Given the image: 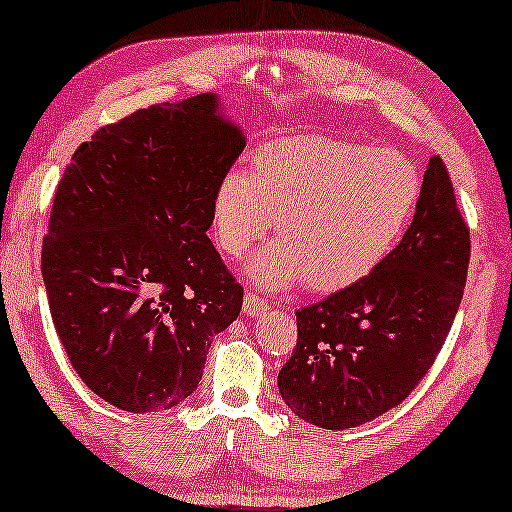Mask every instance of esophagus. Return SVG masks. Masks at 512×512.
<instances>
[{
    "label": "esophagus",
    "mask_w": 512,
    "mask_h": 512,
    "mask_svg": "<svg viewBox=\"0 0 512 512\" xmlns=\"http://www.w3.org/2000/svg\"><path fill=\"white\" fill-rule=\"evenodd\" d=\"M242 309H245L247 316H261V313L267 311V302H263L261 295H256V293H251V290H247L245 302H242Z\"/></svg>",
    "instance_id": "esophagus-1"
}]
</instances>
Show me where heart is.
<instances>
[{
    "instance_id": "heart-1",
    "label": "heart",
    "mask_w": 512,
    "mask_h": 512,
    "mask_svg": "<svg viewBox=\"0 0 512 512\" xmlns=\"http://www.w3.org/2000/svg\"><path fill=\"white\" fill-rule=\"evenodd\" d=\"M421 176L403 153L332 137L270 141L251 171H231L215 194L217 242L231 258L277 240L247 265L265 288L304 281L318 293L348 288L387 258L410 226Z\"/></svg>"
}]
</instances>
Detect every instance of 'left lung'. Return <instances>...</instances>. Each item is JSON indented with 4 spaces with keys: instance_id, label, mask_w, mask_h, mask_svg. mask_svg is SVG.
<instances>
[{
    "instance_id": "obj_1",
    "label": "left lung",
    "mask_w": 512,
    "mask_h": 512,
    "mask_svg": "<svg viewBox=\"0 0 512 512\" xmlns=\"http://www.w3.org/2000/svg\"><path fill=\"white\" fill-rule=\"evenodd\" d=\"M469 251V226L435 155L398 247L364 279L295 311L297 343L279 371L283 403L325 430L357 428L403 403L451 332Z\"/></svg>"
}]
</instances>
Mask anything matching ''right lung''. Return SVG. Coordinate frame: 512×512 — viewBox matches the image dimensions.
I'll use <instances>...</instances> for the list:
<instances>
[{
    "mask_svg": "<svg viewBox=\"0 0 512 512\" xmlns=\"http://www.w3.org/2000/svg\"><path fill=\"white\" fill-rule=\"evenodd\" d=\"M210 93L151 105L77 148L54 192L41 272L54 329L109 405L171 410L199 387L242 286L206 231L245 137Z\"/></svg>",
    "mask_w": 512,
    "mask_h": 512,
    "instance_id": "obj_1",
    "label": "right lung"
}]
</instances>
